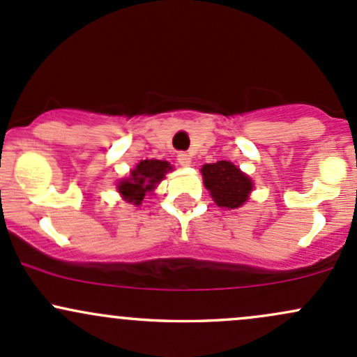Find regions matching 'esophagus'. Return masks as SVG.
<instances>
[{
  "label": "esophagus",
  "instance_id": "esophagus-1",
  "mask_svg": "<svg viewBox=\"0 0 357 357\" xmlns=\"http://www.w3.org/2000/svg\"><path fill=\"white\" fill-rule=\"evenodd\" d=\"M178 162L181 164V166H190L191 164V155L186 152H179L178 153Z\"/></svg>",
  "mask_w": 357,
  "mask_h": 357
}]
</instances>
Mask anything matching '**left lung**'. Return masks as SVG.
I'll list each match as a JSON object with an SVG mask.
<instances>
[{"mask_svg": "<svg viewBox=\"0 0 357 357\" xmlns=\"http://www.w3.org/2000/svg\"><path fill=\"white\" fill-rule=\"evenodd\" d=\"M204 185L212 195L213 202L219 207L238 208L248 200V195L253 190V183L245 172L239 171L232 162L219 160L215 164H205L202 167Z\"/></svg>", "mask_w": 357, "mask_h": 357, "instance_id": "1", "label": "left lung"}]
</instances>
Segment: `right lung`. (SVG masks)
Instances as JSON below:
<instances>
[{"label":"right lung","instance_id":"obj_1","mask_svg":"<svg viewBox=\"0 0 357 357\" xmlns=\"http://www.w3.org/2000/svg\"><path fill=\"white\" fill-rule=\"evenodd\" d=\"M171 166L166 160H142L137 167L131 171V176L118 185L119 193L125 197L126 202L135 205H140L145 193L155 188L157 183L164 178Z\"/></svg>","mask_w":357,"mask_h":357}]
</instances>
